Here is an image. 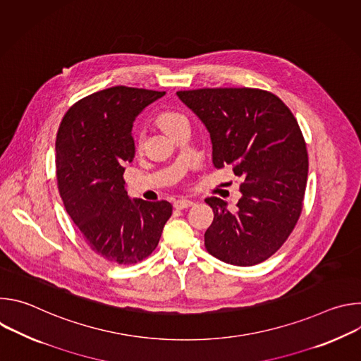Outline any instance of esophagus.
Returning a JSON list of instances; mask_svg holds the SVG:
<instances>
[{
	"label": "esophagus",
	"instance_id": "esophagus-1",
	"mask_svg": "<svg viewBox=\"0 0 361 361\" xmlns=\"http://www.w3.org/2000/svg\"><path fill=\"white\" fill-rule=\"evenodd\" d=\"M194 202L191 201V200H185V198H180V200H177L176 202H174V205H176V209H180V210H183V209H188V207H191Z\"/></svg>",
	"mask_w": 361,
	"mask_h": 361
}]
</instances>
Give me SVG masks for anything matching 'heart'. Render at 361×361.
Returning <instances> with one entry per match:
<instances>
[{
    "instance_id": "1",
    "label": "heart",
    "mask_w": 361,
    "mask_h": 361,
    "mask_svg": "<svg viewBox=\"0 0 361 361\" xmlns=\"http://www.w3.org/2000/svg\"><path fill=\"white\" fill-rule=\"evenodd\" d=\"M159 124L167 134H171L181 126H188V120L184 114H181L178 111L169 110V111H163L159 116Z\"/></svg>"
}]
</instances>
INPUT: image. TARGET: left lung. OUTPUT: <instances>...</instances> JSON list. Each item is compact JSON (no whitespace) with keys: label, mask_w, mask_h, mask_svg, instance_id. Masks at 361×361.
<instances>
[{"label":"left lung","mask_w":361,"mask_h":361,"mask_svg":"<svg viewBox=\"0 0 361 361\" xmlns=\"http://www.w3.org/2000/svg\"><path fill=\"white\" fill-rule=\"evenodd\" d=\"M177 95L210 133L214 167L233 166L243 180L235 210L221 198H205L214 212L205 248L240 267L267 260L302 209L308 156L297 120L277 95L263 90L200 88Z\"/></svg>","instance_id":"8db88e82"}]
</instances>
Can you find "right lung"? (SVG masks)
Segmentation results:
<instances>
[{
	"instance_id": "add662e5",
	"label": "right lung",
	"mask_w": 361,
	"mask_h": 361,
	"mask_svg": "<svg viewBox=\"0 0 361 361\" xmlns=\"http://www.w3.org/2000/svg\"><path fill=\"white\" fill-rule=\"evenodd\" d=\"M166 91L117 85L97 91L64 116L56 141L64 207L92 251L134 264L156 250L173 205L130 198L123 178L135 154L133 124Z\"/></svg>"
}]
</instances>
